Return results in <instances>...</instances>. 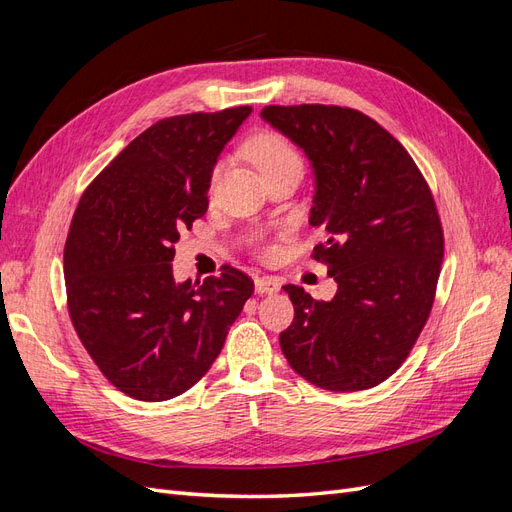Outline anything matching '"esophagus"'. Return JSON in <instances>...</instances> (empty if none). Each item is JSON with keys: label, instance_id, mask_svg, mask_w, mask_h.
I'll return each mask as SVG.
<instances>
[{"label": "esophagus", "instance_id": "obj_1", "mask_svg": "<svg viewBox=\"0 0 512 512\" xmlns=\"http://www.w3.org/2000/svg\"><path fill=\"white\" fill-rule=\"evenodd\" d=\"M254 286H256L258 294H273V292L280 290L282 282L277 280V277H273V275H262V277H256Z\"/></svg>", "mask_w": 512, "mask_h": 512}]
</instances>
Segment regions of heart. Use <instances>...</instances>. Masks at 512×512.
<instances>
[{
	"label": "heart",
	"mask_w": 512,
	"mask_h": 512,
	"mask_svg": "<svg viewBox=\"0 0 512 512\" xmlns=\"http://www.w3.org/2000/svg\"><path fill=\"white\" fill-rule=\"evenodd\" d=\"M247 156L265 177L288 166H303L297 147L277 132H260L252 136L247 143Z\"/></svg>",
	"instance_id": "1"
}]
</instances>
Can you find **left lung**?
<instances>
[{
    "mask_svg": "<svg viewBox=\"0 0 512 512\" xmlns=\"http://www.w3.org/2000/svg\"><path fill=\"white\" fill-rule=\"evenodd\" d=\"M260 117L312 162L309 224L327 232L312 256L337 282L331 301L284 286L294 320L282 352L320 389H371L406 361L436 297L444 235L429 185L404 145L354 108L265 106Z\"/></svg>",
    "mask_w": 512,
    "mask_h": 512,
    "instance_id": "obj_1",
    "label": "left lung"
}]
</instances>
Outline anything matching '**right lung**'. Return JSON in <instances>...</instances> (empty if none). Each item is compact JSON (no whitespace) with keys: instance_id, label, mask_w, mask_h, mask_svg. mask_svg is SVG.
Returning a JSON list of instances; mask_svg holds the SVG:
<instances>
[{"instance_id":"right-lung-1","label":"right lung","mask_w":512,"mask_h":512,"mask_svg":"<svg viewBox=\"0 0 512 512\" xmlns=\"http://www.w3.org/2000/svg\"><path fill=\"white\" fill-rule=\"evenodd\" d=\"M252 106L153 123L89 183L68 230V312L104 378L141 401L173 399L203 378L254 282L224 265L218 277H173L179 232L209 207L224 145Z\"/></svg>"}]
</instances>
